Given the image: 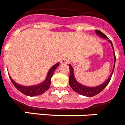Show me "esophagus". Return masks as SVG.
<instances>
[{"label": "esophagus", "instance_id": "34e87169", "mask_svg": "<svg viewBox=\"0 0 125 125\" xmlns=\"http://www.w3.org/2000/svg\"><path fill=\"white\" fill-rule=\"evenodd\" d=\"M68 62L69 61L67 58H63L61 60V64H67L68 63Z\"/></svg>", "mask_w": 125, "mask_h": 125}]
</instances>
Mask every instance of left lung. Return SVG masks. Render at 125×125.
<instances>
[{
	"label": "left lung",
	"instance_id": "8db88e82",
	"mask_svg": "<svg viewBox=\"0 0 125 125\" xmlns=\"http://www.w3.org/2000/svg\"><path fill=\"white\" fill-rule=\"evenodd\" d=\"M95 33L97 35H99L100 37L104 39L107 40V41H108L110 43L112 46V48L113 49L114 52V64L113 66V70L112 72L111 73V74L110 75V77L107 79L106 81L103 83L97 86H87L83 85L82 84L79 83L76 80L75 77L74 75V70L72 66L70 64H69V68H70V77H69V84L70 85V87L72 88L73 90H74L75 92L78 93L79 94L84 95L86 97H93L96 95L98 94L103 90L104 89V88L108 85V84L109 83L111 79L112 75L113 74L114 70V67H115V55L114 53V49L113 44L112 42L111 41H110L108 39V38L103 33H102L101 31L99 30H95Z\"/></svg>",
	"mask_w": 125,
	"mask_h": 125
}]
</instances>
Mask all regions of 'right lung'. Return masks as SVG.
<instances>
[{
	"label": "right lung",
	"instance_id": "1",
	"mask_svg": "<svg viewBox=\"0 0 125 125\" xmlns=\"http://www.w3.org/2000/svg\"><path fill=\"white\" fill-rule=\"evenodd\" d=\"M59 66V62H57V64H54L52 67L49 70L48 74L46 75L45 80L43 82H42L41 83L38 84L36 85L32 86H23L17 83L15 81H14L13 79L11 78L9 74V77L12 83L13 84L15 87L17 88L23 94L26 95L27 96H37L45 92L49 89V88L51 84V78L52 77L53 74L54 73L55 69Z\"/></svg>",
	"mask_w": 125,
	"mask_h": 125
}]
</instances>
